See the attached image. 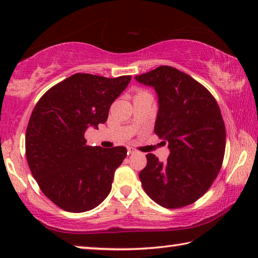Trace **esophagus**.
<instances>
[{"label":"esophagus","mask_w":258,"mask_h":258,"mask_svg":"<svg viewBox=\"0 0 258 258\" xmlns=\"http://www.w3.org/2000/svg\"><path fill=\"white\" fill-rule=\"evenodd\" d=\"M127 152H128V154L132 155V154H135V152H137V150H135L134 148H132V147H128L127 148Z\"/></svg>","instance_id":"1"}]
</instances>
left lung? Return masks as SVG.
Here are the masks:
<instances>
[{"label": "left lung", "instance_id": "1", "mask_svg": "<svg viewBox=\"0 0 258 258\" xmlns=\"http://www.w3.org/2000/svg\"><path fill=\"white\" fill-rule=\"evenodd\" d=\"M135 80L155 87L159 110L155 133L168 142L165 164L154 154L139 173L146 194L160 206L182 208L203 197L223 163L225 125L212 93L187 74L159 66Z\"/></svg>", "mask_w": 258, "mask_h": 258}]
</instances>
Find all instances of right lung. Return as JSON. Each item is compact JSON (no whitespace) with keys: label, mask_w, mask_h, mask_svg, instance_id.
<instances>
[{"label":"right lung","mask_w":258,"mask_h":258,"mask_svg":"<svg viewBox=\"0 0 258 258\" xmlns=\"http://www.w3.org/2000/svg\"><path fill=\"white\" fill-rule=\"evenodd\" d=\"M131 78L77 73L47 90L35 106L26 130V158L43 194L63 211H91L110 192L127 150L87 146L84 134L106 123Z\"/></svg>","instance_id":"obj_1"}]
</instances>
